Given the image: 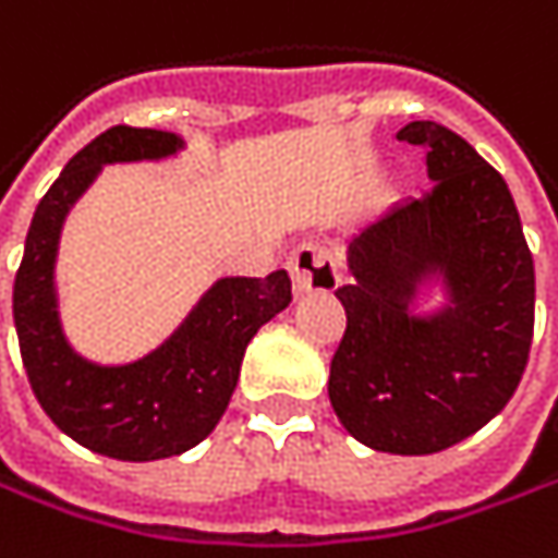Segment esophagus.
<instances>
[{"label": "esophagus", "instance_id": "34e87169", "mask_svg": "<svg viewBox=\"0 0 558 558\" xmlns=\"http://www.w3.org/2000/svg\"><path fill=\"white\" fill-rule=\"evenodd\" d=\"M289 269L298 294L332 292L339 286V254L320 241L298 244L289 257Z\"/></svg>", "mask_w": 558, "mask_h": 558}]
</instances>
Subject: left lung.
<instances>
[{"mask_svg":"<svg viewBox=\"0 0 558 558\" xmlns=\"http://www.w3.org/2000/svg\"><path fill=\"white\" fill-rule=\"evenodd\" d=\"M430 191L379 216L349 244L345 336L329 364L342 427L376 452L430 456L493 421L515 396L534 339V257L506 179L456 131L411 122ZM450 307L411 318L421 278Z\"/></svg>","mask_w":558,"mask_h":558,"instance_id":"obj_1","label":"left lung"}]
</instances>
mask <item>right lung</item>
I'll return each instance as SVG.
<instances>
[{
	"label": "right lung",
	"instance_id": "obj_1",
	"mask_svg": "<svg viewBox=\"0 0 558 558\" xmlns=\"http://www.w3.org/2000/svg\"><path fill=\"white\" fill-rule=\"evenodd\" d=\"M182 137L116 125L71 156L31 219L14 276V329L31 389L74 442L119 461L182 456L207 439L235 392L247 342L292 301L286 269L266 279H219L169 342L125 367H99L74 354L56 314L52 266L71 204L106 162L175 154Z\"/></svg>",
	"mask_w": 558,
	"mask_h": 558
}]
</instances>
